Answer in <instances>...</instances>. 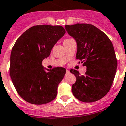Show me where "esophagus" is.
<instances>
[{
	"label": "esophagus",
	"instance_id": "esophagus-1",
	"mask_svg": "<svg viewBox=\"0 0 126 126\" xmlns=\"http://www.w3.org/2000/svg\"><path fill=\"white\" fill-rule=\"evenodd\" d=\"M69 73H70V72H69V71L68 70V69H66V74H69Z\"/></svg>",
	"mask_w": 126,
	"mask_h": 126
}]
</instances>
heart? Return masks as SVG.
I'll return each mask as SVG.
<instances>
[{"label":"heart","mask_w":126,"mask_h":126,"mask_svg":"<svg viewBox=\"0 0 126 126\" xmlns=\"http://www.w3.org/2000/svg\"><path fill=\"white\" fill-rule=\"evenodd\" d=\"M71 40H72V39H66L65 40H64V42H63V44H64V43H66V42H69V41H70Z\"/></svg>","instance_id":"obj_1"}]
</instances>
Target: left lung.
Listing matches in <instances>:
<instances>
[{"instance_id":"obj_1","label":"left lung","mask_w":126,"mask_h":126,"mask_svg":"<svg viewBox=\"0 0 126 126\" xmlns=\"http://www.w3.org/2000/svg\"><path fill=\"white\" fill-rule=\"evenodd\" d=\"M65 28L77 42L76 58L87 67L84 75L75 69L70 70L76 78L72 85L73 95L86 103L99 100L109 92L116 72L118 62L113 44L92 24L77 23L66 25Z\"/></svg>"}]
</instances>
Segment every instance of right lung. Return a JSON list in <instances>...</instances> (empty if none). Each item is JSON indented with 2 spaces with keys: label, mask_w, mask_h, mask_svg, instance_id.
<instances>
[{
  "label": "right lung",
  "mask_w": 126,
  "mask_h": 126,
  "mask_svg": "<svg viewBox=\"0 0 126 126\" xmlns=\"http://www.w3.org/2000/svg\"><path fill=\"white\" fill-rule=\"evenodd\" d=\"M65 33L61 26L36 25L27 29L15 43L10 76L18 94L28 103L46 104L57 97L58 85L66 69L57 67L46 72L42 62Z\"/></svg>",
  "instance_id": "right-lung-1"
}]
</instances>
